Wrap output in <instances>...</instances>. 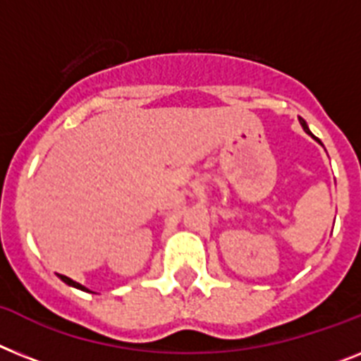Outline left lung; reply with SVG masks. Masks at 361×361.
<instances>
[{
    "mask_svg": "<svg viewBox=\"0 0 361 361\" xmlns=\"http://www.w3.org/2000/svg\"><path fill=\"white\" fill-rule=\"evenodd\" d=\"M299 121H300V125H302V129H305V133H306V134H310V136H312V138H314L315 142H319V144H321V140H319V138H315L314 134H312V130L308 129V125H306V121L302 120V118H299ZM321 145H323V144H321Z\"/></svg>",
    "mask_w": 361,
    "mask_h": 361,
    "instance_id": "obj_1",
    "label": "left lung"
}]
</instances>
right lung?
Wrapping results in <instances>:
<instances>
[{
	"mask_svg": "<svg viewBox=\"0 0 361 361\" xmlns=\"http://www.w3.org/2000/svg\"><path fill=\"white\" fill-rule=\"evenodd\" d=\"M59 279H61L62 282H66L68 286H71V288H77V290H80V291H90V290H86V288H85V286H82V284H79V282L71 281L70 276H66V275H59Z\"/></svg>",
	"mask_w": 361,
	"mask_h": 361,
	"instance_id": "obj_1",
	"label": "right lung"
}]
</instances>
